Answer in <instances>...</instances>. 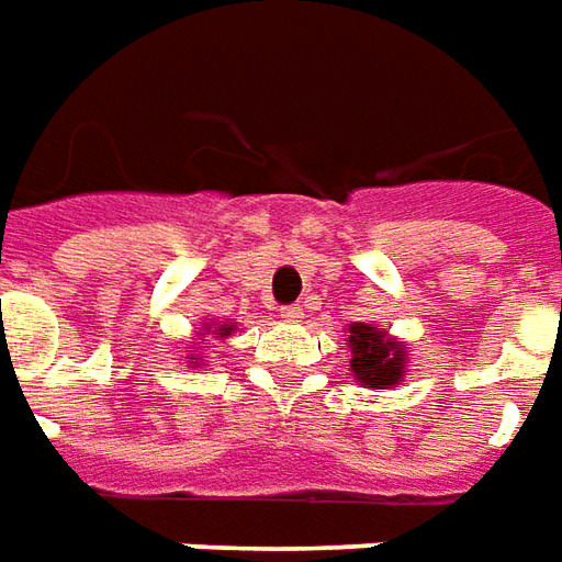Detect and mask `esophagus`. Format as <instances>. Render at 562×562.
<instances>
[{
  "instance_id": "esophagus-1",
  "label": "esophagus",
  "mask_w": 562,
  "mask_h": 562,
  "mask_svg": "<svg viewBox=\"0 0 562 562\" xmlns=\"http://www.w3.org/2000/svg\"><path fill=\"white\" fill-rule=\"evenodd\" d=\"M281 317H284V321H300L302 308L300 305H281Z\"/></svg>"
}]
</instances>
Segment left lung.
<instances>
[{
	"label": "left lung",
	"instance_id": "8db88e82",
	"mask_svg": "<svg viewBox=\"0 0 562 562\" xmlns=\"http://www.w3.org/2000/svg\"><path fill=\"white\" fill-rule=\"evenodd\" d=\"M348 341H351L353 353V375L360 378L363 384L384 390L400 381L405 351L396 348V341L384 338V333H378L375 326L369 324H353Z\"/></svg>",
	"mask_w": 562,
	"mask_h": 562
}]
</instances>
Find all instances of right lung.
Segmentation results:
<instances>
[{
    "label": "right lung",
    "mask_w": 562,
    "mask_h": 562,
    "mask_svg": "<svg viewBox=\"0 0 562 562\" xmlns=\"http://www.w3.org/2000/svg\"><path fill=\"white\" fill-rule=\"evenodd\" d=\"M209 329H211V326H209ZM229 333H233V326H221V329H214V333H211V336L224 338V336H229Z\"/></svg>",
    "instance_id": "1"
}]
</instances>
